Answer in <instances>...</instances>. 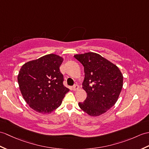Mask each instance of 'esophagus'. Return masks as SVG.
Wrapping results in <instances>:
<instances>
[{
	"mask_svg": "<svg viewBox=\"0 0 149 149\" xmlns=\"http://www.w3.org/2000/svg\"><path fill=\"white\" fill-rule=\"evenodd\" d=\"M79 88V86L77 85V84H75L73 87H72V89H73L74 91H77L78 90Z\"/></svg>",
	"mask_w": 149,
	"mask_h": 149,
	"instance_id": "esophagus-1",
	"label": "esophagus"
}]
</instances>
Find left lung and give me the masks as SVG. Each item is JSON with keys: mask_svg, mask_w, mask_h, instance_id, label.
<instances>
[{"mask_svg": "<svg viewBox=\"0 0 149 149\" xmlns=\"http://www.w3.org/2000/svg\"><path fill=\"white\" fill-rule=\"evenodd\" d=\"M84 66L85 77L82 88L87 93L79 106L88 115L96 117L115 105L123 86V75L119 68L99 54L89 52L74 55Z\"/></svg>", "mask_w": 149, "mask_h": 149, "instance_id": "obj_1", "label": "left lung"}]
</instances>
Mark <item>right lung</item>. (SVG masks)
Returning <instances> with one entry per match:
<instances>
[{
	"label": "right lung",
	"instance_id": "1",
	"mask_svg": "<svg viewBox=\"0 0 149 149\" xmlns=\"http://www.w3.org/2000/svg\"><path fill=\"white\" fill-rule=\"evenodd\" d=\"M63 58L49 54L26 62L19 70L18 82L24 100L31 109L50 113L60 107L68 88L63 84L60 67Z\"/></svg>",
	"mask_w": 149,
	"mask_h": 149
}]
</instances>
